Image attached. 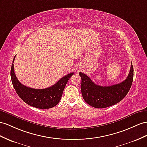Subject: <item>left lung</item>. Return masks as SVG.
Wrapping results in <instances>:
<instances>
[{"label":"left lung","mask_w":147,"mask_h":147,"mask_svg":"<svg viewBox=\"0 0 147 147\" xmlns=\"http://www.w3.org/2000/svg\"><path fill=\"white\" fill-rule=\"evenodd\" d=\"M79 74L81 78V93L84 100L91 106L101 109L115 105L125 97L133 82L134 67L131 64L125 80L109 86L96 84L87 75L81 72Z\"/></svg>","instance_id":"8db88e82"}]
</instances>
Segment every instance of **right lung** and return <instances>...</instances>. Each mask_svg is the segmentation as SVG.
<instances>
[{
    "mask_svg": "<svg viewBox=\"0 0 147 147\" xmlns=\"http://www.w3.org/2000/svg\"><path fill=\"white\" fill-rule=\"evenodd\" d=\"M15 58L16 56L13 58V63ZM73 73H71L63 76L55 84L50 88L38 89L27 87L20 83L15 74L13 63L10 71L11 80L17 94L25 103L41 109L52 108L59 103L64 89L69 79L73 76Z\"/></svg>",
    "mask_w": 147,
    "mask_h": 147,
    "instance_id": "obj_1",
    "label": "right lung"
}]
</instances>
